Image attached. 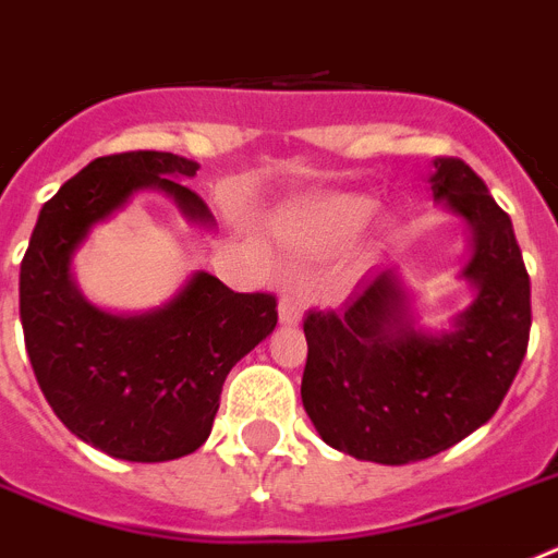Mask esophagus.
<instances>
[{"instance_id":"34e87169","label":"esophagus","mask_w":558,"mask_h":558,"mask_svg":"<svg viewBox=\"0 0 558 558\" xmlns=\"http://www.w3.org/2000/svg\"><path fill=\"white\" fill-rule=\"evenodd\" d=\"M278 314H280V323H283V326H298L300 319H303V303H300V300L289 292L280 294Z\"/></svg>"}]
</instances>
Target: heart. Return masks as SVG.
<instances>
[{"label":"heart","mask_w":558,"mask_h":558,"mask_svg":"<svg viewBox=\"0 0 558 558\" xmlns=\"http://www.w3.org/2000/svg\"><path fill=\"white\" fill-rule=\"evenodd\" d=\"M371 216V202L360 196H323L289 207L280 216V232L298 252L323 255L353 239Z\"/></svg>","instance_id":"1"}]
</instances>
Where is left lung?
<instances>
[{
  "label": "left lung",
  "mask_w": 558,
  "mask_h": 558,
  "mask_svg": "<svg viewBox=\"0 0 558 558\" xmlns=\"http://www.w3.org/2000/svg\"><path fill=\"white\" fill-rule=\"evenodd\" d=\"M435 198L472 227L463 278L474 300L447 333L413 328L390 269L365 280L342 312L303 319V407L328 447L401 466L433 458L486 424L520 371L531 333V280L508 213L458 157H438Z\"/></svg>",
  "instance_id": "1"
}]
</instances>
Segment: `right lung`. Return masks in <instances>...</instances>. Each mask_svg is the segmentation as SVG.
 I'll return each mask as SVG.
<instances>
[{"label": "right lung", "instance_id": "add662e5", "mask_svg": "<svg viewBox=\"0 0 558 558\" xmlns=\"http://www.w3.org/2000/svg\"><path fill=\"white\" fill-rule=\"evenodd\" d=\"M196 171L193 159L168 151L92 159L41 207L22 258L19 314L38 387L72 435L111 458L162 463L196 452L227 373L278 326L275 294L232 292L207 272L134 317L100 312L72 283V252L92 225L145 187L210 225L205 202L177 182Z\"/></svg>", "mask_w": 558, "mask_h": 558}]
</instances>
